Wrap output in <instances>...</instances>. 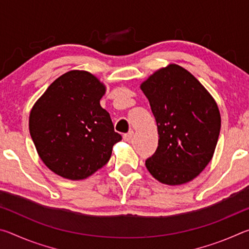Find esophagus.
Segmentation results:
<instances>
[{"instance_id":"34e87169","label":"esophagus","mask_w":249,"mask_h":249,"mask_svg":"<svg viewBox=\"0 0 249 249\" xmlns=\"http://www.w3.org/2000/svg\"><path fill=\"white\" fill-rule=\"evenodd\" d=\"M133 135H134V132H133V130H129L128 133H126V134H124V135H123V140H124L125 142H129L130 140H132Z\"/></svg>"}]
</instances>
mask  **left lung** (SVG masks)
Masks as SVG:
<instances>
[{"label": "left lung", "instance_id": "left-lung-1", "mask_svg": "<svg viewBox=\"0 0 249 249\" xmlns=\"http://www.w3.org/2000/svg\"><path fill=\"white\" fill-rule=\"evenodd\" d=\"M157 122L158 147L146 160L161 183L177 185L199 176L213 157L221 129L217 104L193 75L178 65L156 71L142 83Z\"/></svg>", "mask_w": 249, "mask_h": 249}]
</instances>
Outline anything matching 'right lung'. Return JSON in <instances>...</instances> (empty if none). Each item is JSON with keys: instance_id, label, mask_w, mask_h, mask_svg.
I'll return each instance as SVG.
<instances>
[{"instance_id": "1", "label": "right lung", "mask_w": 249, "mask_h": 249, "mask_svg": "<svg viewBox=\"0 0 249 249\" xmlns=\"http://www.w3.org/2000/svg\"><path fill=\"white\" fill-rule=\"evenodd\" d=\"M105 87L88 71L71 70L34 105L29 133L40 159L54 174L82 180L107 165L122 136L100 105Z\"/></svg>"}]
</instances>
